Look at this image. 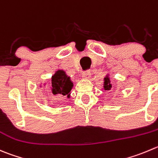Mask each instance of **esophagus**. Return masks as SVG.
I'll return each instance as SVG.
<instances>
[{"instance_id": "obj_1", "label": "esophagus", "mask_w": 158, "mask_h": 158, "mask_svg": "<svg viewBox=\"0 0 158 158\" xmlns=\"http://www.w3.org/2000/svg\"><path fill=\"white\" fill-rule=\"evenodd\" d=\"M82 78L83 79H89L90 76H91V73H90L89 71H84L82 73Z\"/></svg>"}]
</instances>
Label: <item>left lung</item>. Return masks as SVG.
<instances>
[{
	"instance_id": "left-lung-1",
	"label": "left lung",
	"mask_w": 158,
	"mask_h": 158,
	"mask_svg": "<svg viewBox=\"0 0 158 158\" xmlns=\"http://www.w3.org/2000/svg\"><path fill=\"white\" fill-rule=\"evenodd\" d=\"M105 79V82H104V89L106 90H110V88H111V85L110 83V79L108 77L106 78H104Z\"/></svg>"
}]
</instances>
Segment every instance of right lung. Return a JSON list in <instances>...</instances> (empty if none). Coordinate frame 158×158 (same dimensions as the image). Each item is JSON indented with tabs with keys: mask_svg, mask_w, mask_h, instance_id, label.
Returning <instances> with one entry per match:
<instances>
[{
	"mask_svg": "<svg viewBox=\"0 0 158 158\" xmlns=\"http://www.w3.org/2000/svg\"><path fill=\"white\" fill-rule=\"evenodd\" d=\"M73 87V82L70 81L69 76L65 75V72L59 70L52 78L51 93L53 95L60 94L66 96L71 91Z\"/></svg>",
	"mask_w": 158,
	"mask_h": 158,
	"instance_id": "add662e5",
	"label": "right lung"
}]
</instances>
